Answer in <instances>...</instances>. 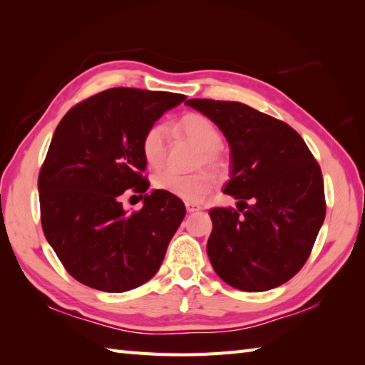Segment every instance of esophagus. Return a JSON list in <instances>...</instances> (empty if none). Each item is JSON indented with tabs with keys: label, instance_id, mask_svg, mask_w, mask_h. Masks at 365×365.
I'll list each match as a JSON object with an SVG mask.
<instances>
[{
	"label": "esophagus",
	"instance_id": "34e87169",
	"mask_svg": "<svg viewBox=\"0 0 365 365\" xmlns=\"http://www.w3.org/2000/svg\"><path fill=\"white\" fill-rule=\"evenodd\" d=\"M185 207H187V212L188 213H192V212H199L200 207L197 204H192V202H187L185 204Z\"/></svg>",
	"mask_w": 365,
	"mask_h": 365
}]
</instances>
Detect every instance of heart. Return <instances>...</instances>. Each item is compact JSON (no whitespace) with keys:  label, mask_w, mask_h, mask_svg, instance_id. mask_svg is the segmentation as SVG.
Returning a JSON list of instances; mask_svg holds the SVG:
<instances>
[{"label":"heart","mask_w":365,"mask_h":365,"mask_svg":"<svg viewBox=\"0 0 365 365\" xmlns=\"http://www.w3.org/2000/svg\"><path fill=\"white\" fill-rule=\"evenodd\" d=\"M178 128L183 136L200 150L197 166H205L212 170L221 169V158L218 155L222 144L221 133L213 122L200 114H187L178 122ZM143 155L147 165L158 169L166 161L168 155V128L163 123H155L145 131L143 138ZM155 190L165 191L185 202H202L210 195L215 180L210 174L196 173L190 175L175 174L173 170H163L153 178Z\"/></svg>","instance_id":"heart-1"}]
</instances>
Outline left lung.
I'll list each match as a JSON object with an SVG mask.
<instances>
[{
    "instance_id": "obj_1",
    "label": "left lung",
    "mask_w": 365,
    "mask_h": 365,
    "mask_svg": "<svg viewBox=\"0 0 365 365\" xmlns=\"http://www.w3.org/2000/svg\"><path fill=\"white\" fill-rule=\"evenodd\" d=\"M207 115L230 147L226 195L235 208H212L207 252L224 282L267 292L304 265L327 215L319 163L285 122L240 102L187 100Z\"/></svg>"
}]
</instances>
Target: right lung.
Wrapping results in <instances>:
<instances>
[{
  "instance_id": "1",
  "label": "right lung",
  "mask_w": 365,
  "mask_h": 365,
  "mask_svg": "<svg viewBox=\"0 0 365 365\" xmlns=\"http://www.w3.org/2000/svg\"><path fill=\"white\" fill-rule=\"evenodd\" d=\"M187 98L173 92L114 88L75 105L54 130L38 174L46 242L76 281L122 293L149 281L185 218V205L149 190L143 138ZM144 198L128 212L121 195Z\"/></svg>"
}]
</instances>
